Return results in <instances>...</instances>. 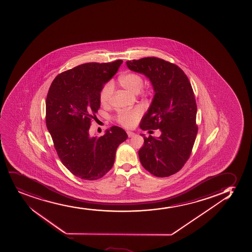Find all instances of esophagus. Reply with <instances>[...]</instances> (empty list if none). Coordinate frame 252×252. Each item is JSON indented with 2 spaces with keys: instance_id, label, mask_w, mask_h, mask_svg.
Listing matches in <instances>:
<instances>
[{
  "instance_id": "obj_1",
  "label": "esophagus",
  "mask_w": 252,
  "mask_h": 252,
  "mask_svg": "<svg viewBox=\"0 0 252 252\" xmlns=\"http://www.w3.org/2000/svg\"><path fill=\"white\" fill-rule=\"evenodd\" d=\"M127 135H128V137H133V136H135V135H136V134H135V133L134 132H132V131H127Z\"/></svg>"
}]
</instances>
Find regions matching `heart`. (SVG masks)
Returning a JSON list of instances; mask_svg holds the SVG:
<instances>
[{
    "label": "heart",
    "instance_id": "b5f03b06",
    "mask_svg": "<svg viewBox=\"0 0 252 252\" xmlns=\"http://www.w3.org/2000/svg\"><path fill=\"white\" fill-rule=\"evenodd\" d=\"M118 82L126 91L133 94H137L141 91L143 85V78L141 74L136 73H126L122 74L118 78ZM152 89L147 88L145 93H151ZM114 92V86L110 82H108L102 87L99 92V102L102 105H107L112 98ZM142 116L141 108H136L131 110H121L116 116V121L118 124L126 128H132L138 123Z\"/></svg>",
    "mask_w": 252,
    "mask_h": 252
}]
</instances>
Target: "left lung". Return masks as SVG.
Segmentation results:
<instances>
[{"instance_id": "8db88e82", "label": "left lung", "mask_w": 252, "mask_h": 252, "mask_svg": "<svg viewBox=\"0 0 252 252\" xmlns=\"http://www.w3.org/2000/svg\"><path fill=\"white\" fill-rule=\"evenodd\" d=\"M126 65L150 79L155 91L140 127L161 132L158 138L142 135L144 145L138 152L140 161L156 177L173 175L189 158L198 133L192 85L178 66L156 57L127 61Z\"/></svg>"}]
</instances>
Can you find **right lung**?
Instances as JSON below:
<instances>
[{
    "label": "right lung",
    "mask_w": 252,
    "mask_h": 252,
    "mask_svg": "<svg viewBox=\"0 0 252 252\" xmlns=\"http://www.w3.org/2000/svg\"><path fill=\"white\" fill-rule=\"evenodd\" d=\"M123 61L87 63L58 74L46 99V125L54 148L67 169L85 180H97L113 167L116 152L127 139L112 126L104 136H90L92 120L100 106L102 87Z\"/></svg>",
    "instance_id": "obj_1"
}]
</instances>
